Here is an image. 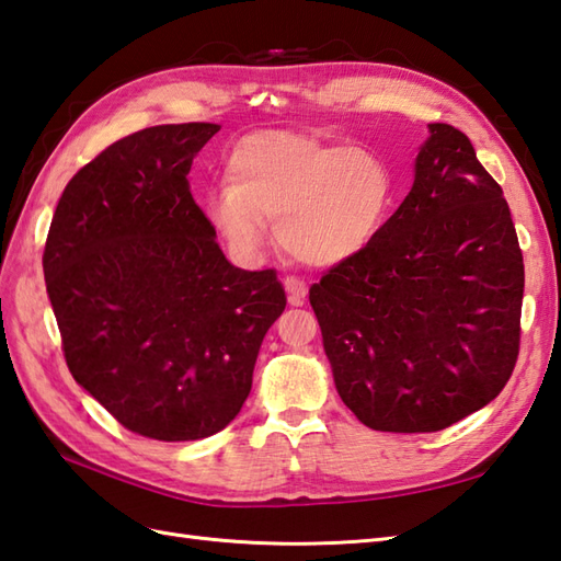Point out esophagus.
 <instances>
[{
    "label": "esophagus",
    "mask_w": 561,
    "mask_h": 561,
    "mask_svg": "<svg viewBox=\"0 0 561 561\" xmlns=\"http://www.w3.org/2000/svg\"><path fill=\"white\" fill-rule=\"evenodd\" d=\"M284 289H287L291 306H304L306 296H308L306 282H301L299 277H287V279H284Z\"/></svg>",
    "instance_id": "esophagus-1"
}]
</instances>
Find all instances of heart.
Instances as JSON below:
<instances>
[{"mask_svg": "<svg viewBox=\"0 0 561 561\" xmlns=\"http://www.w3.org/2000/svg\"><path fill=\"white\" fill-rule=\"evenodd\" d=\"M229 187L211 190L205 214L238 257L267 245V224L287 255L332 267L359 255L390 214L396 178L374 151L284 129L243 137L226 159Z\"/></svg>", "mask_w": 561, "mask_h": 561, "instance_id": "b5f03b06", "label": "heart"}]
</instances>
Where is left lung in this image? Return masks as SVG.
Instances as JSON below:
<instances>
[{"instance_id": "obj_1", "label": "left lung", "mask_w": 561, "mask_h": 561, "mask_svg": "<svg viewBox=\"0 0 561 561\" xmlns=\"http://www.w3.org/2000/svg\"><path fill=\"white\" fill-rule=\"evenodd\" d=\"M523 255L470 139L428 125L414 183L359 255L311 287L342 402L376 432H440L490 404L520 342Z\"/></svg>"}]
</instances>
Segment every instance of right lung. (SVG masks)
I'll list each match as a JSON object with an SVG mask.
<instances>
[{
	"mask_svg": "<svg viewBox=\"0 0 561 561\" xmlns=\"http://www.w3.org/2000/svg\"><path fill=\"white\" fill-rule=\"evenodd\" d=\"M221 125L117 139L67 183L45 287L71 376L117 422L197 440L236 420L262 337L287 306L274 270L233 267L187 173Z\"/></svg>",
	"mask_w": 561,
	"mask_h": 561,
	"instance_id": "1",
	"label": "right lung"
}]
</instances>
